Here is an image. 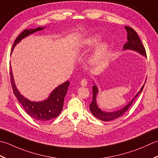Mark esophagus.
Instances as JSON below:
<instances>
[{
    "mask_svg": "<svg viewBox=\"0 0 158 158\" xmlns=\"http://www.w3.org/2000/svg\"><path fill=\"white\" fill-rule=\"evenodd\" d=\"M80 85H81L82 86H85L87 85V80L86 79H82L81 80V82H80Z\"/></svg>",
    "mask_w": 158,
    "mask_h": 158,
    "instance_id": "esophagus-1",
    "label": "esophagus"
}]
</instances>
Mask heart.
<instances>
[{
	"label": "heart",
	"mask_w": 158,
	"mask_h": 158,
	"mask_svg": "<svg viewBox=\"0 0 158 158\" xmlns=\"http://www.w3.org/2000/svg\"><path fill=\"white\" fill-rule=\"evenodd\" d=\"M101 40V37L99 35H95L88 37L85 39L77 46V50L78 52H86L91 48L94 47L95 45ZM108 44L105 41H102L96 46L93 50L91 56V61L93 63H98L104 59L108 51Z\"/></svg>",
	"instance_id": "obj_1"
}]
</instances>
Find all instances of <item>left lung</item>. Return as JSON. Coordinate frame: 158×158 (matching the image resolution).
<instances>
[{"label":"left lung","mask_w":158,"mask_h":158,"mask_svg":"<svg viewBox=\"0 0 158 158\" xmlns=\"http://www.w3.org/2000/svg\"><path fill=\"white\" fill-rule=\"evenodd\" d=\"M125 28L126 29L127 32V41L126 42V44H124L123 50H134L135 52H137L140 54H141L142 56L147 58L145 49H144V47L143 46L142 42H141V41L140 40L139 37H138L136 32L135 31L133 28H131L130 27H125ZM144 84L143 85L142 87L140 88V91L137 93V94L134 96V98L131 99V100L129 102L126 106H125L123 108L113 112H106V111L102 110L100 108H99V106L98 105L97 95L98 94L99 90L97 85H95V82H93V99L91 104L89 105L91 112L95 117L98 118L99 120H102L103 121H110L115 119V118H117L118 117H121V115H123L125 112L128 110L129 108H130L131 105L132 104L134 99H136L137 96L140 94V93H141V91H143Z\"/></svg>","instance_id":"obj_1"}]
</instances>
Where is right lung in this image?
Wrapping results in <instances>:
<instances>
[{
	"instance_id": "add662e5",
	"label": "right lung",
	"mask_w": 158,
	"mask_h": 158,
	"mask_svg": "<svg viewBox=\"0 0 158 158\" xmlns=\"http://www.w3.org/2000/svg\"><path fill=\"white\" fill-rule=\"evenodd\" d=\"M46 27H38L34 29H26L16 38L13 44L11 52L14 50V48L18 43H20L22 40L28 37V35L33 34L39 31L44 29ZM11 70V82L13 91H14L15 97L22 104L26 112L30 115L32 118H35L40 121H46L56 118L60 114L63 110L64 98L67 93V89L69 85V82L66 81L56 88L54 89L50 93V94L45 100L41 102H33L31 101L24 96L22 95L14 82V76L12 73L11 66H10Z\"/></svg>"
}]
</instances>
